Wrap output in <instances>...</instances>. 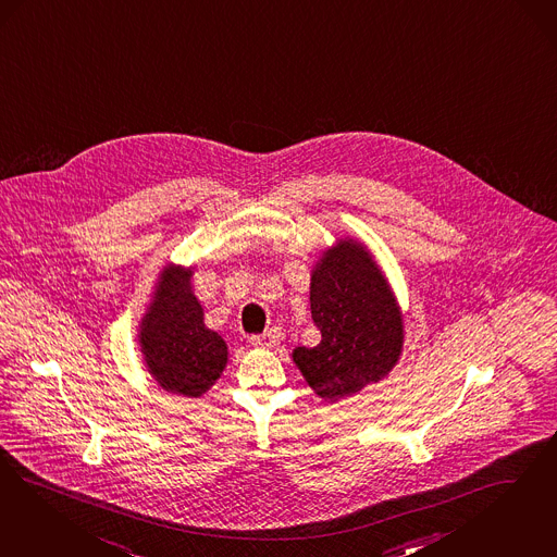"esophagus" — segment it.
Here are the masks:
<instances>
[{
    "label": "esophagus",
    "mask_w": 557,
    "mask_h": 557,
    "mask_svg": "<svg viewBox=\"0 0 557 557\" xmlns=\"http://www.w3.org/2000/svg\"><path fill=\"white\" fill-rule=\"evenodd\" d=\"M281 338H283L281 330L272 329L269 330V332H264V334L251 336L249 343H251L253 347H260V349H272V347H276V345L281 343Z\"/></svg>",
    "instance_id": "obj_1"
}]
</instances>
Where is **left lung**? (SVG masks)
<instances>
[{
  "mask_svg": "<svg viewBox=\"0 0 557 557\" xmlns=\"http://www.w3.org/2000/svg\"><path fill=\"white\" fill-rule=\"evenodd\" d=\"M309 308L322 338L293 350V363L322 400L355 396L398 363L403 309L363 242L345 235L322 249L311 269Z\"/></svg>",
  "mask_w": 557,
  "mask_h": 557,
  "instance_id": "obj_1",
  "label": "left lung"
}]
</instances>
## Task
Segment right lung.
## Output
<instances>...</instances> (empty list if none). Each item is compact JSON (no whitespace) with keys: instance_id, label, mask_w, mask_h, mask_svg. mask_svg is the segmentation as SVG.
<instances>
[{"instance_id":"obj_1","label":"right lung","mask_w":557,"mask_h":557,"mask_svg":"<svg viewBox=\"0 0 557 557\" xmlns=\"http://www.w3.org/2000/svg\"><path fill=\"white\" fill-rule=\"evenodd\" d=\"M194 267L169 262L138 324V345L150 377L169 394L200 398L227 368L223 336L205 324L191 287Z\"/></svg>"}]
</instances>
